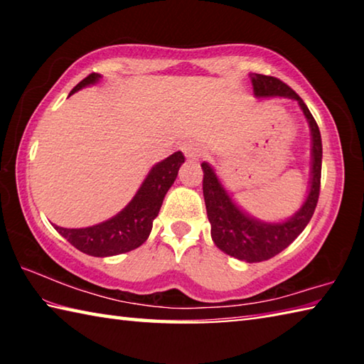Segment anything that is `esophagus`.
<instances>
[{
  "mask_svg": "<svg viewBox=\"0 0 364 364\" xmlns=\"http://www.w3.org/2000/svg\"><path fill=\"white\" fill-rule=\"evenodd\" d=\"M181 151L184 152V156L191 160H196L202 156V147L194 143V141H186V143H183Z\"/></svg>",
  "mask_w": 364,
  "mask_h": 364,
  "instance_id": "34e87169",
  "label": "esophagus"
}]
</instances>
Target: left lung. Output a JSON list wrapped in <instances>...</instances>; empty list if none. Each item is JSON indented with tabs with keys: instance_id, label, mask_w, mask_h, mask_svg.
Wrapping results in <instances>:
<instances>
[{
	"instance_id": "left-lung-1",
	"label": "left lung",
	"mask_w": 364,
	"mask_h": 364,
	"mask_svg": "<svg viewBox=\"0 0 364 364\" xmlns=\"http://www.w3.org/2000/svg\"><path fill=\"white\" fill-rule=\"evenodd\" d=\"M250 78L257 97L284 96L299 102L308 125H310L313 143L310 191H308L306 199L299 212L282 223H263V221H258L244 213L234 204L228 191L221 186L218 176L215 175L210 165L207 162L202 164V170H204L202 189H204L207 217L212 226V239L215 245L237 260L257 263L273 258L284 250L289 244L297 239L299 234L305 230L308 221L311 220L318 204L319 188H321L323 144L316 120L313 119L306 104L291 86L281 82L279 78L260 75V73H254Z\"/></svg>"
}]
</instances>
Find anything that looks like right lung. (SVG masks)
<instances>
[{
  "label": "right lung",
  "instance_id": "obj_1",
  "mask_svg": "<svg viewBox=\"0 0 364 364\" xmlns=\"http://www.w3.org/2000/svg\"><path fill=\"white\" fill-rule=\"evenodd\" d=\"M100 78V73H90L70 91V95L77 93L83 86L96 83ZM183 162L184 156L178 151L154 165L130 204L110 220L90 228H78V230H69V228L56 225L54 228L73 247L86 255L112 257L139 247L149 237L152 221L159 215L164 197L176 180L178 170Z\"/></svg>",
  "mask_w": 364,
  "mask_h": 364
}]
</instances>
